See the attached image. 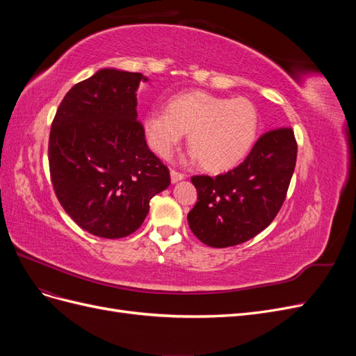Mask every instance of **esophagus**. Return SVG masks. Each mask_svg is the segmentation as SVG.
Masks as SVG:
<instances>
[{"mask_svg": "<svg viewBox=\"0 0 356 356\" xmlns=\"http://www.w3.org/2000/svg\"><path fill=\"white\" fill-rule=\"evenodd\" d=\"M184 178H186V175L181 174V172H177V170H174V169L170 170V179H172V182H178V181L184 179Z\"/></svg>", "mask_w": 356, "mask_h": 356, "instance_id": "obj_1", "label": "esophagus"}]
</instances>
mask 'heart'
<instances>
[{
    "label": "heart",
    "mask_w": 356,
    "mask_h": 356,
    "mask_svg": "<svg viewBox=\"0 0 356 356\" xmlns=\"http://www.w3.org/2000/svg\"><path fill=\"white\" fill-rule=\"evenodd\" d=\"M260 127L255 105L245 98H221L187 92L169 101V110L153 108L144 118L149 145L168 157L190 132V156L213 172L236 166L250 153Z\"/></svg>",
    "instance_id": "b5f03b06"
}]
</instances>
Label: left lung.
Segmentation results:
<instances>
[{
    "instance_id": "left-lung-1",
    "label": "left lung",
    "mask_w": 356,
    "mask_h": 356,
    "mask_svg": "<svg viewBox=\"0 0 356 356\" xmlns=\"http://www.w3.org/2000/svg\"><path fill=\"white\" fill-rule=\"evenodd\" d=\"M297 160L291 127L258 138L239 166L217 177L196 175L197 202L187 220L204 245L227 248L252 239L270 224L286 197Z\"/></svg>"
}]
</instances>
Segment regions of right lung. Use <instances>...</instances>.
Listing matches in <instances>:
<instances>
[{
    "mask_svg": "<svg viewBox=\"0 0 356 356\" xmlns=\"http://www.w3.org/2000/svg\"><path fill=\"white\" fill-rule=\"evenodd\" d=\"M147 77L104 68L65 95L53 118L49 166L62 208L80 227L120 239L141 227L152 200L170 184L148 148L136 113Z\"/></svg>",
    "mask_w": 356,
    "mask_h": 356,
    "instance_id": "right-lung-1",
    "label": "right lung"
}]
</instances>
